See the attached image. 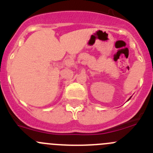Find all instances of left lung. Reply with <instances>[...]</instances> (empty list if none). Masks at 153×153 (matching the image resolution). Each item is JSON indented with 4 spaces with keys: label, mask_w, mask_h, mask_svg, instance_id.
Here are the masks:
<instances>
[{
    "label": "left lung",
    "mask_w": 153,
    "mask_h": 153,
    "mask_svg": "<svg viewBox=\"0 0 153 153\" xmlns=\"http://www.w3.org/2000/svg\"><path fill=\"white\" fill-rule=\"evenodd\" d=\"M129 99H130V98H129Z\"/></svg>",
    "instance_id": "1"
}]
</instances>
